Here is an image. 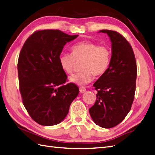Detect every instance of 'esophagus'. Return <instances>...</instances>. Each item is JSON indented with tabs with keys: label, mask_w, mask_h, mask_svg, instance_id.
<instances>
[{
	"label": "esophagus",
	"mask_w": 155,
	"mask_h": 155,
	"mask_svg": "<svg viewBox=\"0 0 155 155\" xmlns=\"http://www.w3.org/2000/svg\"><path fill=\"white\" fill-rule=\"evenodd\" d=\"M85 91H86L85 87H80V92L81 93H84Z\"/></svg>",
	"instance_id": "obj_1"
}]
</instances>
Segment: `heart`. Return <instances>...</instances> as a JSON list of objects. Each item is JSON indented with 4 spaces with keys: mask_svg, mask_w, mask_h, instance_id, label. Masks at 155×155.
<instances>
[{
    "mask_svg": "<svg viewBox=\"0 0 155 155\" xmlns=\"http://www.w3.org/2000/svg\"><path fill=\"white\" fill-rule=\"evenodd\" d=\"M111 51L107 46L99 45L91 41H84L73 45L71 54L62 53L58 57L60 66L67 74H71L77 63L82 62L80 72L70 78V81L84 85L93 80V75L101 76L110 64Z\"/></svg>",
    "mask_w": 155,
    "mask_h": 155,
    "instance_id": "obj_1",
    "label": "heart"
}]
</instances>
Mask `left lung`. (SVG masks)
Returning a JSON list of instances; mask_svg holds the SVG:
<instances>
[{
  "mask_svg": "<svg viewBox=\"0 0 155 155\" xmlns=\"http://www.w3.org/2000/svg\"><path fill=\"white\" fill-rule=\"evenodd\" d=\"M112 43V56L105 73L93 84L97 91L95 104L89 109L98 126L111 128L129 113L134 99L137 64L129 42L115 31L103 29Z\"/></svg>",
  "mask_w": 155,
  "mask_h": 155,
  "instance_id": "obj_1",
  "label": "left lung"
}]
</instances>
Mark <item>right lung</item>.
<instances>
[{"mask_svg": "<svg viewBox=\"0 0 155 155\" xmlns=\"http://www.w3.org/2000/svg\"><path fill=\"white\" fill-rule=\"evenodd\" d=\"M78 36L58 29L39 30L21 48L18 62L21 99L29 116L40 125L61 122L78 95L76 85H64L68 77L58 61L64 46Z\"/></svg>", "mask_w": 155, "mask_h": 155, "instance_id": "add662e5", "label": "right lung"}]
</instances>
